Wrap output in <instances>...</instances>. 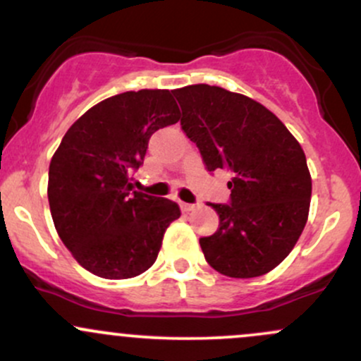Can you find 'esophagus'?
Here are the masks:
<instances>
[{
  "instance_id": "34e87169",
  "label": "esophagus",
  "mask_w": 361,
  "mask_h": 361,
  "mask_svg": "<svg viewBox=\"0 0 361 361\" xmlns=\"http://www.w3.org/2000/svg\"><path fill=\"white\" fill-rule=\"evenodd\" d=\"M180 207H181V210H183V212H192V210H195V204H186V202H180Z\"/></svg>"
}]
</instances>
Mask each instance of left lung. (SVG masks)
<instances>
[{"mask_svg":"<svg viewBox=\"0 0 361 361\" xmlns=\"http://www.w3.org/2000/svg\"><path fill=\"white\" fill-rule=\"evenodd\" d=\"M181 127L207 169L233 173L231 204H209L217 233L200 239L207 263L231 279H255L290 255L309 217L312 180L304 149L261 103L219 86L173 91Z\"/></svg>","mask_w":361,"mask_h":361,"instance_id":"obj_1","label":"left lung"}]
</instances>
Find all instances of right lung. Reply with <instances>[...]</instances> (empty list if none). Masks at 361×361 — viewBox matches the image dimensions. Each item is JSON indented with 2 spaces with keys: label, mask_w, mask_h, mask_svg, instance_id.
<instances>
[{
  "label": "right lung",
  "mask_w": 361,
  "mask_h": 361,
  "mask_svg": "<svg viewBox=\"0 0 361 361\" xmlns=\"http://www.w3.org/2000/svg\"><path fill=\"white\" fill-rule=\"evenodd\" d=\"M173 91H126L69 127L49 166L47 197L64 246L85 270L106 280L137 276L154 264L180 207L132 192L149 137L180 120Z\"/></svg>",
  "instance_id": "obj_1"
}]
</instances>
